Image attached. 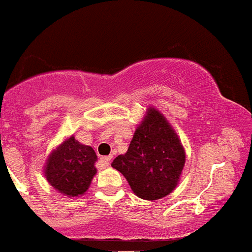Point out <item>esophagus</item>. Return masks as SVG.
I'll use <instances>...</instances> for the list:
<instances>
[{"instance_id":"esophagus-1","label":"esophagus","mask_w":252,"mask_h":252,"mask_svg":"<svg viewBox=\"0 0 252 252\" xmlns=\"http://www.w3.org/2000/svg\"><path fill=\"white\" fill-rule=\"evenodd\" d=\"M100 162H101V165H103L104 167H108V166H111L112 157H111V156H109V157H101Z\"/></svg>"}]
</instances>
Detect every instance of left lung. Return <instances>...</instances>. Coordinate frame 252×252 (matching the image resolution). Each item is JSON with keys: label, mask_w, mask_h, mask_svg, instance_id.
I'll return each mask as SVG.
<instances>
[{"label": "left lung", "mask_w": 252, "mask_h": 252, "mask_svg": "<svg viewBox=\"0 0 252 252\" xmlns=\"http://www.w3.org/2000/svg\"><path fill=\"white\" fill-rule=\"evenodd\" d=\"M186 165V149L167 118L148 107L127 152L112 163L141 199L163 198L176 188Z\"/></svg>", "instance_id": "obj_1"}]
</instances>
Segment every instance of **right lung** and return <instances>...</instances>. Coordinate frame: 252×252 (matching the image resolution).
<instances>
[{
    "instance_id": "1",
    "label": "right lung",
    "mask_w": 252,
    "mask_h": 252,
    "mask_svg": "<svg viewBox=\"0 0 252 252\" xmlns=\"http://www.w3.org/2000/svg\"><path fill=\"white\" fill-rule=\"evenodd\" d=\"M97 156L90 145L81 144L74 135L64 139L47 156L43 174L49 184L64 196H84L96 175Z\"/></svg>"
}]
</instances>
